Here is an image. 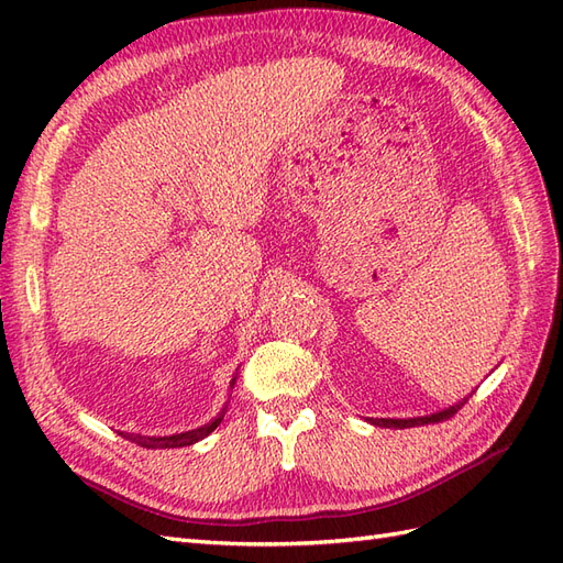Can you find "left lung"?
<instances>
[{"mask_svg": "<svg viewBox=\"0 0 563 563\" xmlns=\"http://www.w3.org/2000/svg\"><path fill=\"white\" fill-rule=\"evenodd\" d=\"M467 401V399H465ZM465 401H457L444 411L439 413H430V416H422V418H376L373 424H378V428H395V430H404V428H416V424H430V422H441V420H449L451 416L457 413V408L463 406Z\"/></svg>", "mask_w": 563, "mask_h": 563, "instance_id": "obj_1", "label": "left lung"}]
</instances>
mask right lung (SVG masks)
I'll return each instance as SVG.
<instances>
[{"instance_id": "add662e5", "label": "right lung", "mask_w": 563, "mask_h": 563, "mask_svg": "<svg viewBox=\"0 0 563 563\" xmlns=\"http://www.w3.org/2000/svg\"><path fill=\"white\" fill-rule=\"evenodd\" d=\"M234 380H236V376L232 378L230 387L234 385ZM225 411H228V406H225L223 411H220L211 422L201 424V428L190 430V432H180V434H172V437H141V434H124V437H126V439H131L133 444L145 446V449H180V446H192V444H197L199 439L209 437V434L218 428L220 420L225 418Z\"/></svg>"}]
</instances>
